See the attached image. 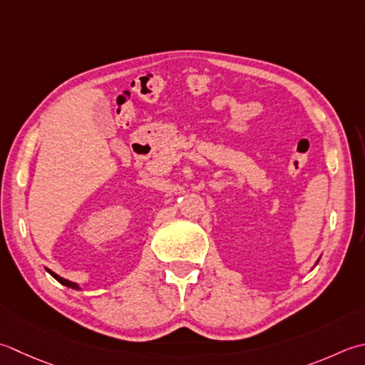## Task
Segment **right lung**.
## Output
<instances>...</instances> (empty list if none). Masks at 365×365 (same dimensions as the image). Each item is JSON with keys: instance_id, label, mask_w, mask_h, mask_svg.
I'll use <instances>...</instances> for the list:
<instances>
[{"instance_id": "add662e5", "label": "right lung", "mask_w": 365, "mask_h": 365, "mask_svg": "<svg viewBox=\"0 0 365 365\" xmlns=\"http://www.w3.org/2000/svg\"><path fill=\"white\" fill-rule=\"evenodd\" d=\"M47 272L50 274V275H52L53 278H55V280H58L61 284H64V287H68V288H74V289H78L77 288V284L76 283H73V282H69V280H64V278H61V277H58V275H56V274H53L52 272V270H48L47 269Z\"/></svg>"}]
</instances>
